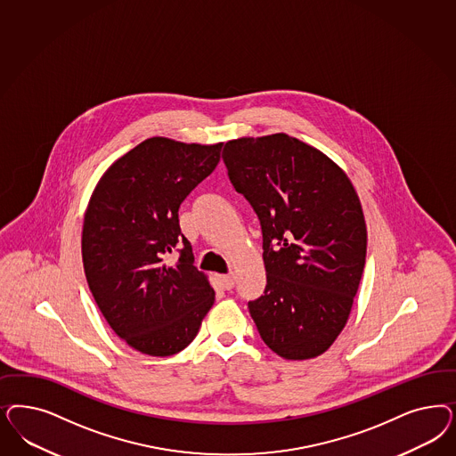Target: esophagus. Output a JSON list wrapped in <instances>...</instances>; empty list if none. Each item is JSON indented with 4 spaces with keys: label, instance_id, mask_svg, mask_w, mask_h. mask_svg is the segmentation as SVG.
<instances>
[{
    "label": "esophagus",
    "instance_id": "1",
    "mask_svg": "<svg viewBox=\"0 0 456 456\" xmlns=\"http://www.w3.org/2000/svg\"><path fill=\"white\" fill-rule=\"evenodd\" d=\"M221 281H223V285L230 290V289H233V285H235V273H226V275H221Z\"/></svg>",
    "mask_w": 456,
    "mask_h": 456
}]
</instances>
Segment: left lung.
<instances>
[{
  "label": "left lung",
  "mask_w": 456,
  "mask_h": 456,
  "mask_svg": "<svg viewBox=\"0 0 456 456\" xmlns=\"http://www.w3.org/2000/svg\"><path fill=\"white\" fill-rule=\"evenodd\" d=\"M223 159L264 233L266 285L251 319L280 357L314 359L346 327L364 272L359 196L329 156L287 134L228 141Z\"/></svg>",
  "instance_id": "obj_1"
}]
</instances>
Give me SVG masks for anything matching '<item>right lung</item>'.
Wrapping results in <instances>:
<instances>
[{
    "label": "right lung",
    "mask_w": 456,
    "mask_h": 456,
    "mask_svg": "<svg viewBox=\"0 0 456 456\" xmlns=\"http://www.w3.org/2000/svg\"><path fill=\"white\" fill-rule=\"evenodd\" d=\"M218 144L151 137L112 162L88 200L82 260L110 329L137 353L166 357L196 338L215 290L179 228L184 198L220 162ZM183 244L176 263L165 256Z\"/></svg>",
    "instance_id": "add662e5"
}]
</instances>
